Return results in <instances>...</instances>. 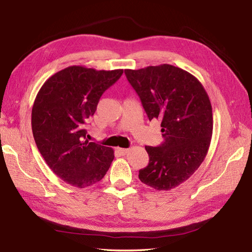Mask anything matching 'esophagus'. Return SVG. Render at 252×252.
Instances as JSON below:
<instances>
[{"instance_id": "esophagus-1", "label": "esophagus", "mask_w": 252, "mask_h": 252, "mask_svg": "<svg viewBox=\"0 0 252 252\" xmlns=\"http://www.w3.org/2000/svg\"><path fill=\"white\" fill-rule=\"evenodd\" d=\"M118 151L121 153L122 155H126L128 152H129V150L128 149H122V147H118Z\"/></svg>"}]
</instances>
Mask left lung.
Masks as SVG:
<instances>
[{"mask_svg": "<svg viewBox=\"0 0 252 252\" xmlns=\"http://www.w3.org/2000/svg\"><path fill=\"white\" fill-rule=\"evenodd\" d=\"M150 121L161 122L164 142L145 146L150 156L139 179L156 190H171L191 176L210 149L213 112L203 85L191 73L169 64L125 69Z\"/></svg>", "mask_w": 252, "mask_h": 252, "instance_id": "left-lung-1", "label": "left lung"}]
</instances>
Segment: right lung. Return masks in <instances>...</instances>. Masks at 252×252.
Masks as SVG:
<instances>
[{"instance_id":"obj_1","label":"right lung","mask_w":252,"mask_h":252,"mask_svg":"<svg viewBox=\"0 0 252 252\" xmlns=\"http://www.w3.org/2000/svg\"><path fill=\"white\" fill-rule=\"evenodd\" d=\"M122 73L69 66L49 78L35 98V143L49 168L71 186L87 188L101 181L114 159L111 147L89 142L84 125Z\"/></svg>"}]
</instances>
